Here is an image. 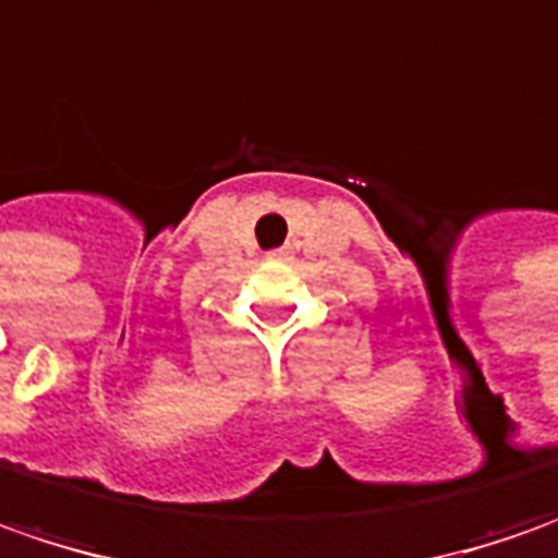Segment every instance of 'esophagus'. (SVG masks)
<instances>
[{
  "mask_svg": "<svg viewBox=\"0 0 558 558\" xmlns=\"http://www.w3.org/2000/svg\"><path fill=\"white\" fill-rule=\"evenodd\" d=\"M283 256H287V250H271L268 253V259H283Z\"/></svg>",
  "mask_w": 558,
  "mask_h": 558,
  "instance_id": "1",
  "label": "esophagus"
}]
</instances>
